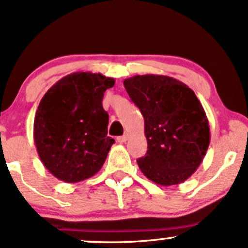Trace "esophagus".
I'll return each mask as SVG.
<instances>
[{
  "instance_id": "1",
  "label": "esophagus",
  "mask_w": 248,
  "mask_h": 248,
  "mask_svg": "<svg viewBox=\"0 0 248 248\" xmlns=\"http://www.w3.org/2000/svg\"><path fill=\"white\" fill-rule=\"evenodd\" d=\"M128 136H129V135H128V134H124V135H122V136H119V138H118L119 143H124V142L128 140Z\"/></svg>"
}]
</instances>
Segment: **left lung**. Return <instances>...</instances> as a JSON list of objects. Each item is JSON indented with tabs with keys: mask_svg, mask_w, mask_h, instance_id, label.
Segmentation results:
<instances>
[{
	"mask_svg": "<svg viewBox=\"0 0 248 248\" xmlns=\"http://www.w3.org/2000/svg\"><path fill=\"white\" fill-rule=\"evenodd\" d=\"M144 119L148 150L138 160L144 176L158 186L181 184L203 162L210 144L205 110L195 92L168 76H134L124 80Z\"/></svg>",
	"mask_w": 248,
	"mask_h": 248,
	"instance_id": "8db88e82",
	"label": "left lung"
}]
</instances>
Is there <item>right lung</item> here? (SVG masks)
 Wrapping results in <instances>:
<instances>
[{"instance_id":"obj_1","label":"right lung","mask_w":248,"mask_h":248,"mask_svg":"<svg viewBox=\"0 0 248 248\" xmlns=\"http://www.w3.org/2000/svg\"><path fill=\"white\" fill-rule=\"evenodd\" d=\"M114 84V79L101 73L75 72L57 81L42 98L33 141L42 163L56 178L77 183L104 166L115 141L107 136L102 98Z\"/></svg>"}]
</instances>
